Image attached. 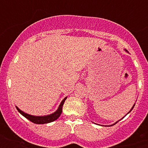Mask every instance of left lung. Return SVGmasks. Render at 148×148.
I'll return each mask as SVG.
<instances>
[{"mask_svg": "<svg viewBox=\"0 0 148 148\" xmlns=\"http://www.w3.org/2000/svg\"><path fill=\"white\" fill-rule=\"evenodd\" d=\"M125 51H126V52H127V50H126V49H125ZM127 53H128V52H127ZM135 104H133V106H132V108H131V109H130V111H129V112H127V114H129V113H130V112H131V111H132V109H133V108H134V107H135ZM127 114H125V116H124V117H122V118H124V117H125V116H126V115H127ZM122 119H121V120H122ZM120 120L117 121V122H114V124H112V125H102V126H112V125H115V124H116V123H117V122H119V121H120Z\"/></svg>", "mask_w": 148, "mask_h": 148, "instance_id": "8db88e82", "label": "left lung"}]
</instances>
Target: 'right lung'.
<instances>
[{
	"mask_svg": "<svg viewBox=\"0 0 148 148\" xmlns=\"http://www.w3.org/2000/svg\"><path fill=\"white\" fill-rule=\"evenodd\" d=\"M67 97H66L65 98H64L63 100L59 104V107H58L57 110L54 112L51 113L50 114H47V115H44V116H36V115H32V114H29L28 113L24 112L23 111H22L21 110L18 108L17 106H16V109H17L18 111L23 116V117H26V119H28V120H30L31 122H34L35 124H46L49 123V122H51L57 120L59 117H60L61 114L62 112V108H63V105L64 104L65 100L66 99Z\"/></svg>",
	"mask_w": 148,
	"mask_h": 148,
	"instance_id": "1",
	"label": "right lung"
}]
</instances>
